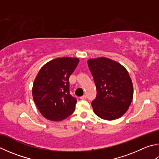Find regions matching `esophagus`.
<instances>
[{
	"label": "esophagus",
	"instance_id": "esophagus-1",
	"mask_svg": "<svg viewBox=\"0 0 159 159\" xmlns=\"http://www.w3.org/2000/svg\"><path fill=\"white\" fill-rule=\"evenodd\" d=\"M80 99H86V96H85V95H83V96L80 97Z\"/></svg>",
	"mask_w": 159,
	"mask_h": 159
}]
</instances>
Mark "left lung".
I'll return each mask as SVG.
<instances>
[{"mask_svg": "<svg viewBox=\"0 0 159 159\" xmlns=\"http://www.w3.org/2000/svg\"><path fill=\"white\" fill-rule=\"evenodd\" d=\"M97 88L92 102L94 113L106 120L118 119L127 111L134 97V88L127 70L119 62L106 57L88 60Z\"/></svg>", "mask_w": 159, "mask_h": 159, "instance_id": "obj_1", "label": "left lung"}]
</instances>
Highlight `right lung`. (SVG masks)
Listing matches in <instances>:
<instances>
[{
  "label": "right lung",
  "instance_id": "right-lung-1",
  "mask_svg": "<svg viewBox=\"0 0 159 159\" xmlns=\"http://www.w3.org/2000/svg\"><path fill=\"white\" fill-rule=\"evenodd\" d=\"M79 60L57 57L43 66L33 86V100L47 120L61 121L73 113L76 99L70 94V79Z\"/></svg>",
  "mask_w": 159,
  "mask_h": 159
}]
</instances>
